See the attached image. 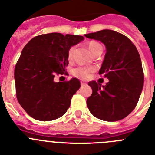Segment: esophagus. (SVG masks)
<instances>
[{
	"mask_svg": "<svg viewBox=\"0 0 155 155\" xmlns=\"http://www.w3.org/2000/svg\"><path fill=\"white\" fill-rule=\"evenodd\" d=\"M81 86H84V85H86V83L85 82H84V81H81Z\"/></svg>",
	"mask_w": 155,
	"mask_h": 155,
	"instance_id": "1",
	"label": "esophagus"
}]
</instances>
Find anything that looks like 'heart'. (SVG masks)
I'll list each match as a JSON object with an SVG mask.
<instances>
[{"mask_svg":"<svg viewBox=\"0 0 155 155\" xmlns=\"http://www.w3.org/2000/svg\"><path fill=\"white\" fill-rule=\"evenodd\" d=\"M87 46H88V49H89V50L91 52L92 54L98 50V48L102 47L98 42H94V41L90 42ZM74 53V47L72 46V47L70 48V50H68V57L69 61H72ZM94 71V68H89V67H78V68H74L72 71V74L80 79H87L91 76V72H93Z\"/></svg>","mask_w":155,"mask_h":155,"instance_id":"1","label":"heart"}]
</instances>
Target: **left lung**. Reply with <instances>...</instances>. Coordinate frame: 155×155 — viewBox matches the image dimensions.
I'll list each match as a JSON object with an SVG mask.
<instances>
[{"instance_id": "left-lung-1", "label": "left lung", "mask_w": 155, "mask_h": 155, "mask_svg": "<svg viewBox=\"0 0 155 155\" xmlns=\"http://www.w3.org/2000/svg\"><path fill=\"white\" fill-rule=\"evenodd\" d=\"M105 45L106 53L98 73L109 79L105 85L88 82L92 94L87 99L90 113L108 122L125 118L135 109L143 86L141 60L136 46L123 34L104 29L85 34Z\"/></svg>"}]
</instances>
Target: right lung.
<instances>
[{"label":"right lung","mask_w":155,"mask_h":155,"mask_svg":"<svg viewBox=\"0 0 155 155\" xmlns=\"http://www.w3.org/2000/svg\"><path fill=\"white\" fill-rule=\"evenodd\" d=\"M84 37L58 32L35 36L25 45L15 68L16 96L31 117L40 121L60 118L80 88L78 78L56 82L68 65V50Z\"/></svg>","instance_id":"obj_1"}]
</instances>
